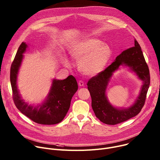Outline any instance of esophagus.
Listing matches in <instances>:
<instances>
[{
    "label": "esophagus",
    "instance_id": "esophagus-1",
    "mask_svg": "<svg viewBox=\"0 0 160 160\" xmlns=\"http://www.w3.org/2000/svg\"><path fill=\"white\" fill-rule=\"evenodd\" d=\"M78 85H79V86L82 87V86H84V82H83L82 80H80V81L78 82Z\"/></svg>",
    "mask_w": 160,
    "mask_h": 160
}]
</instances>
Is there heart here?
<instances>
[{
	"mask_svg": "<svg viewBox=\"0 0 160 160\" xmlns=\"http://www.w3.org/2000/svg\"><path fill=\"white\" fill-rule=\"evenodd\" d=\"M72 58L79 61V69L84 74L94 76L101 72L112 56L111 48L94 38H84L74 45L70 51ZM66 66L69 62H64Z\"/></svg>",
	"mask_w": 160,
	"mask_h": 160,
	"instance_id": "heart-1",
	"label": "heart"
}]
</instances>
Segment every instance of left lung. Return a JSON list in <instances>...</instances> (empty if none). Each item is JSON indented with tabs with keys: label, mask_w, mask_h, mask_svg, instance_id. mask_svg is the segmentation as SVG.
<instances>
[{
	"label": "left lung",
	"mask_w": 160,
	"mask_h": 160,
	"mask_svg": "<svg viewBox=\"0 0 160 160\" xmlns=\"http://www.w3.org/2000/svg\"><path fill=\"white\" fill-rule=\"evenodd\" d=\"M120 65L129 67L143 82L140 94L131 107L118 109L108 102L105 92L113 72ZM150 85L149 69L145 62L140 44L134 39V47L122 52L111 64L88 82L91 97V106L95 116L103 123L116 125L129 120L139 114L145 104Z\"/></svg>",
	"instance_id": "1"
}]
</instances>
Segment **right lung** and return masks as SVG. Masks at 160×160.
I'll return each mask as SVG.
<instances>
[{"label": "right lung", "instance_id": "obj_1", "mask_svg": "<svg viewBox=\"0 0 160 160\" xmlns=\"http://www.w3.org/2000/svg\"><path fill=\"white\" fill-rule=\"evenodd\" d=\"M28 46L22 42L19 46L10 69V82L13 99L17 109L32 121L42 125H54L61 122L70 108L71 100L78 90L77 82L69 75L64 80L53 79L46 100L37 107L28 105L21 98L17 88V76L23 53Z\"/></svg>", "mask_w": 160, "mask_h": 160}]
</instances>
